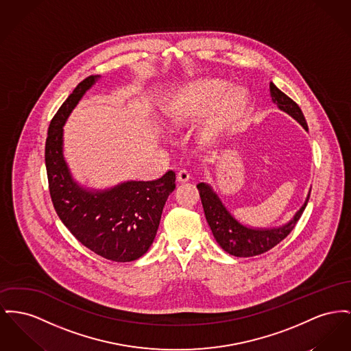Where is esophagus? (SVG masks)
<instances>
[{"instance_id": "1", "label": "esophagus", "mask_w": 351, "mask_h": 351, "mask_svg": "<svg viewBox=\"0 0 351 351\" xmlns=\"http://www.w3.org/2000/svg\"><path fill=\"white\" fill-rule=\"evenodd\" d=\"M176 179H178V182H180V183L188 182V180H189V173H188V171H186V169H180V171H178V173H176Z\"/></svg>"}]
</instances>
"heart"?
<instances>
[{
  "instance_id": "b5f03b06",
  "label": "heart",
  "mask_w": 351,
  "mask_h": 351,
  "mask_svg": "<svg viewBox=\"0 0 351 351\" xmlns=\"http://www.w3.org/2000/svg\"><path fill=\"white\" fill-rule=\"evenodd\" d=\"M230 90L229 83L224 81H206L197 83L193 88L184 94L172 98L165 106L167 117L173 123H184L195 115L206 111L209 106L223 99ZM245 104V95L243 93L234 94L226 106L213 117V119L206 124L202 132V141L210 142L215 135L236 118Z\"/></svg>"
}]
</instances>
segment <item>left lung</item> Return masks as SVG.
<instances>
[{"instance_id": "8db88e82", "label": "left lung", "mask_w": 351, "mask_h": 351, "mask_svg": "<svg viewBox=\"0 0 351 351\" xmlns=\"http://www.w3.org/2000/svg\"><path fill=\"white\" fill-rule=\"evenodd\" d=\"M269 90L271 101L278 104L281 110L288 112L297 122L302 124L305 130H308V123L300 106L271 82L269 83ZM197 189L200 193L202 204L204 208L206 221L212 229L216 241L227 253L236 257L258 256L280 244L293 230V228L295 227L302 212L308 206L310 197L309 193L305 204L301 206V209L295 213L294 219L287 226L274 229H252L241 226L228 212L227 208L223 206V203L220 202L217 195L210 189V186L200 183L197 184Z\"/></svg>"}]
</instances>
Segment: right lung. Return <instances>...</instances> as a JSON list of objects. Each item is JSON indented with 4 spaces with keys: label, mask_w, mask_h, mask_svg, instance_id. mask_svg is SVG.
I'll use <instances>...</instances> for the list:
<instances>
[{
    "label": "right lung",
    "mask_w": 351,
    "mask_h": 351,
    "mask_svg": "<svg viewBox=\"0 0 351 351\" xmlns=\"http://www.w3.org/2000/svg\"><path fill=\"white\" fill-rule=\"evenodd\" d=\"M95 80L90 75L78 83L50 122L45 147L49 191L58 217L82 245L106 260L128 263L151 247L165 200L175 188V172L104 192L87 191L71 179L63 159L62 127Z\"/></svg>",
    "instance_id": "right-lung-1"
}]
</instances>
